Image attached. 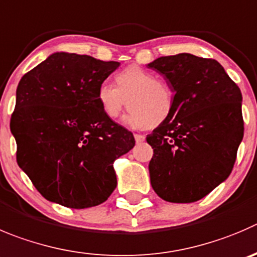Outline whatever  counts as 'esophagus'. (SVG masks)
I'll list each match as a JSON object with an SVG mask.
<instances>
[{"mask_svg": "<svg viewBox=\"0 0 257 257\" xmlns=\"http://www.w3.org/2000/svg\"><path fill=\"white\" fill-rule=\"evenodd\" d=\"M134 138H135V141L138 144H140V143H143V141H145V136L140 135V134H135V135H134Z\"/></svg>", "mask_w": 257, "mask_h": 257, "instance_id": "34e87169", "label": "esophagus"}]
</instances>
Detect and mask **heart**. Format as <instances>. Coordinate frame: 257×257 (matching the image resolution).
Here are the masks:
<instances>
[{
    "label": "heart",
    "instance_id": "1",
    "mask_svg": "<svg viewBox=\"0 0 257 257\" xmlns=\"http://www.w3.org/2000/svg\"><path fill=\"white\" fill-rule=\"evenodd\" d=\"M113 87L103 82L96 93L97 103L109 119L118 118L123 108L130 109L124 121L136 128L158 127L172 117L175 108V92L164 79L153 73L131 65L114 75Z\"/></svg>",
    "mask_w": 257,
    "mask_h": 257
}]
</instances>
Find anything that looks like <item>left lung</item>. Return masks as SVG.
Returning <instances> with one entry per match:
<instances>
[{
	"instance_id": "obj_1",
	"label": "left lung",
	"mask_w": 257,
	"mask_h": 257,
	"mask_svg": "<svg viewBox=\"0 0 257 257\" xmlns=\"http://www.w3.org/2000/svg\"><path fill=\"white\" fill-rule=\"evenodd\" d=\"M148 68L175 92L172 117L146 138L151 187L167 202H197L231 174L243 138L242 94L214 59L182 53Z\"/></svg>"
}]
</instances>
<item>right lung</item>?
<instances>
[{
  "instance_id": "right-lung-1",
  "label": "right lung",
  "mask_w": 257,
  "mask_h": 257,
  "mask_svg": "<svg viewBox=\"0 0 257 257\" xmlns=\"http://www.w3.org/2000/svg\"><path fill=\"white\" fill-rule=\"evenodd\" d=\"M118 67V62L57 51L17 85L10 123L17 164L50 202L89 208L116 188L113 163L135 146V139L104 116L96 93Z\"/></svg>"
}]
</instances>
